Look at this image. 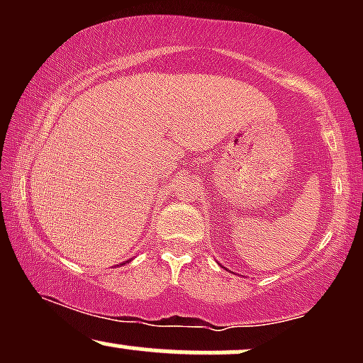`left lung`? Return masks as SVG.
Here are the masks:
<instances>
[{
  "label": "left lung",
  "instance_id": "8db88e82",
  "mask_svg": "<svg viewBox=\"0 0 363 363\" xmlns=\"http://www.w3.org/2000/svg\"><path fill=\"white\" fill-rule=\"evenodd\" d=\"M222 268H225V266H222ZM225 269H227V268H225Z\"/></svg>",
  "mask_w": 363,
  "mask_h": 363
}]
</instances>
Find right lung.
Wrapping results in <instances>:
<instances>
[{"label": "right lung", "instance_id": "right-lung-1", "mask_svg": "<svg viewBox=\"0 0 363 363\" xmlns=\"http://www.w3.org/2000/svg\"><path fill=\"white\" fill-rule=\"evenodd\" d=\"M126 262H129V261H126ZM126 262H123V264H126Z\"/></svg>", "mask_w": 363, "mask_h": 363}]
</instances>
